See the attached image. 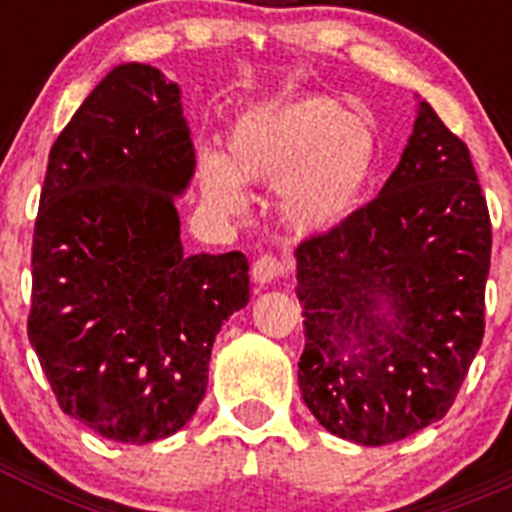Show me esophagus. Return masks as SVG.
I'll list each match as a JSON object with an SVG mask.
<instances>
[{"instance_id": "obj_1", "label": "esophagus", "mask_w": 512, "mask_h": 512, "mask_svg": "<svg viewBox=\"0 0 512 512\" xmlns=\"http://www.w3.org/2000/svg\"><path fill=\"white\" fill-rule=\"evenodd\" d=\"M284 271H287L284 261L277 259V256H271V253H266V256H259V259L253 261L251 277L256 284H271L277 282L279 277H284Z\"/></svg>"}]
</instances>
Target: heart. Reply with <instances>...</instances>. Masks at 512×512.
<instances>
[{
	"mask_svg": "<svg viewBox=\"0 0 512 512\" xmlns=\"http://www.w3.org/2000/svg\"><path fill=\"white\" fill-rule=\"evenodd\" d=\"M228 153L202 151L200 184L223 212H243V184L279 187V212L297 233H325L359 207L377 166L369 122L330 97L274 102L235 122Z\"/></svg>",
	"mask_w": 512,
	"mask_h": 512,
	"instance_id": "obj_1",
	"label": "heart"
}]
</instances>
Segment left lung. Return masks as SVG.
<instances>
[{"mask_svg":"<svg viewBox=\"0 0 512 512\" xmlns=\"http://www.w3.org/2000/svg\"><path fill=\"white\" fill-rule=\"evenodd\" d=\"M490 251L467 143L420 102L382 192L297 246V379L325 431L384 446L449 413L485 336Z\"/></svg>","mask_w":512,"mask_h":512,"instance_id":"obj_1","label":"left lung"}]
</instances>
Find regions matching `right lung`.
Here are the masks:
<instances>
[{"mask_svg": "<svg viewBox=\"0 0 512 512\" xmlns=\"http://www.w3.org/2000/svg\"><path fill=\"white\" fill-rule=\"evenodd\" d=\"M192 174L179 87L146 63L104 76L48 156L27 338L63 413L110 441L187 425L251 295L241 251L184 256L174 197Z\"/></svg>", "mask_w": 512, "mask_h": 512, "instance_id": "add662e5", "label": "right lung"}]
</instances>
